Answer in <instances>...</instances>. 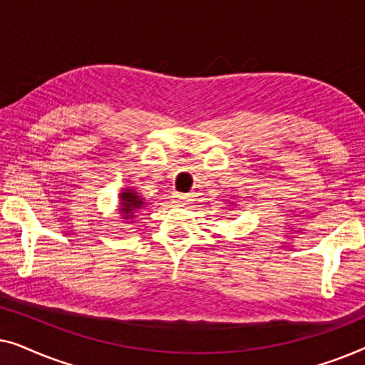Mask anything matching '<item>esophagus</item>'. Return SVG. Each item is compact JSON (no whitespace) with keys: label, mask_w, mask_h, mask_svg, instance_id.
<instances>
[{"label":"esophagus","mask_w":365,"mask_h":365,"mask_svg":"<svg viewBox=\"0 0 365 365\" xmlns=\"http://www.w3.org/2000/svg\"><path fill=\"white\" fill-rule=\"evenodd\" d=\"M174 197H176L178 199V201L179 202H191V194H176V196H174Z\"/></svg>","instance_id":"esophagus-1"}]
</instances>
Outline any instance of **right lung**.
Returning <instances> with one entry per match:
<instances>
[{
	"mask_svg": "<svg viewBox=\"0 0 365 365\" xmlns=\"http://www.w3.org/2000/svg\"><path fill=\"white\" fill-rule=\"evenodd\" d=\"M143 206V199L133 189H124L121 194V212L123 219H133L134 211Z\"/></svg>",
	"mask_w": 365,
	"mask_h": 365,
	"instance_id": "1",
	"label": "right lung"
}]
</instances>
